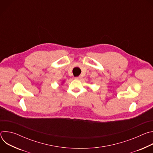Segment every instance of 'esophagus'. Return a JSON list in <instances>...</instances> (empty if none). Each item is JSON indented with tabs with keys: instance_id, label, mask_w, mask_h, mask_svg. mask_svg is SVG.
<instances>
[{
	"instance_id": "obj_1",
	"label": "esophagus",
	"mask_w": 153,
	"mask_h": 153,
	"mask_svg": "<svg viewBox=\"0 0 153 153\" xmlns=\"http://www.w3.org/2000/svg\"><path fill=\"white\" fill-rule=\"evenodd\" d=\"M74 79H75L76 80H79V79H81V77H80V76L76 77H74Z\"/></svg>"
}]
</instances>
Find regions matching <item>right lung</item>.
Here are the masks:
<instances>
[{
    "label": "right lung",
    "mask_w": 153,
    "mask_h": 153,
    "mask_svg": "<svg viewBox=\"0 0 153 153\" xmlns=\"http://www.w3.org/2000/svg\"><path fill=\"white\" fill-rule=\"evenodd\" d=\"M62 83H63V82H62Z\"/></svg>",
    "instance_id": "1"
}]
</instances>
